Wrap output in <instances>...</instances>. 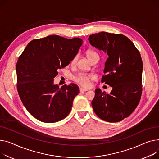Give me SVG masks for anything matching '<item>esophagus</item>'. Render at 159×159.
Returning <instances> with one entry per match:
<instances>
[{"label": "esophagus", "instance_id": "34e87169", "mask_svg": "<svg viewBox=\"0 0 159 159\" xmlns=\"http://www.w3.org/2000/svg\"><path fill=\"white\" fill-rule=\"evenodd\" d=\"M88 89H83V88H80V91L81 92H85V91H87Z\"/></svg>", "mask_w": 159, "mask_h": 159}]
</instances>
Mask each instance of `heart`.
<instances>
[{
  "label": "heart",
  "instance_id": "b5f03b06",
  "mask_svg": "<svg viewBox=\"0 0 159 159\" xmlns=\"http://www.w3.org/2000/svg\"><path fill=\"white\" fill-rule=\"evenodd\" d=\"M87 55L89 59L92 61L93 60H94L96 57H99L98 54L92 50H89L87 51ZM78 56L75 55L71 60V64L74 65L76 63L77 60ZM94 78V75L93 74L91 73H87V72H81L76 74L75 76H73V80L77 83L79 85H80L82 87H88L90 85V80Z\"/></svg>",
  "mask_w": 159,
  "mask_h": 159
}]
</instances>
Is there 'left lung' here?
Instances as JSON below:
<instances>
[{"mask_svg": "<svg viewBox=\"0 0 159 159\" xmlns=\"http://www.w3.org/2000/svg\"><path fill=\"white\" fill-rule=\"evenodd\" d=\"M90 43L107 52L101 82L112 87L110 94L95 90L92 106L96 114L110 123L119 122L136 108L142 94L143 64L139 51L123 34L100 32L89 36Z\"/></svg>", "mask_w": 159, "mask_h": 159, "instance_id": "8db88e82", "label": "left lung"}]
</instances>
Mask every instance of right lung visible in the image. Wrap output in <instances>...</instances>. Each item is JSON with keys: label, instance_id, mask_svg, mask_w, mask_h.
<instances>
[{"label": "right lung", "instance_id": "right-lung-1", "mask_svg": "<svg viewBox=\"0 0 159 159\" xmlns=\"http://www.w3.org/2000/svg\"><path fill=\"white\" fill-rule=\"evenodd\" d=\"M83 40L50 35L27 44L16 65L17 90L27 110L44 123H55L66 117L74 98L79 93L74 83L59 89L53 85L57 70L69 64Z\"/></svg>", "mask_w": 159, "mask_h": 159}]
</instances>
